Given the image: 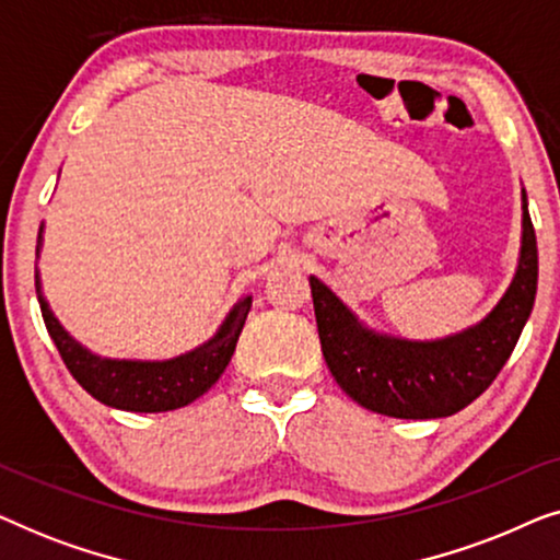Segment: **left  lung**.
<instances>
[{
  "label": "left lung",
  "mask_w": 560,
  "mask_h": 560,
  "mask_svg": "<svg viewBox=\"0 0 560 560\" xmlns=\"http://www.w3.org/2000/svg\"><path fill=\"white\" fill-rule=\"evenodd\" d=\"M538 290V242L523 190V247L508 293L477 326L439 341L374 334L311 278L320 351L334 380L362 408L389 418L428 420L464 410L492 385L530 318Z\"/></svg>",
  "instance_id": "1"
}]
</instances>
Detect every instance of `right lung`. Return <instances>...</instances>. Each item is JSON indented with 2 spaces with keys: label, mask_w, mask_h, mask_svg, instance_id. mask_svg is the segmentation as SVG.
Masks as SVG:
<instances>
[{
  "label": "right lung",
  "mask_w": 560,
  "mask_h": 560,
  "mask_svg": "<svg viewBox=\"0 0 560 560\" xmlns=\"http://www.w3.org/2000/svg\"><path fill=\"white\" fill-rule=\"evenodd\" d=\"M43 244V226L37 234V255ZM35 293L40 301L43 320L48 328L58 354L63 359L73 380L98 402L129 412H165L194 402L206 389H211L224 374L232 359L236 341L252 308V295L242 298L229 313L213 339L188 354H180L165 362H132V359H102L83 349L73 336H68L58 318L43 298L40 275L35 272Z\"/></svg>",
  "instance_id": "right-lung-1"
}]
</instances>
